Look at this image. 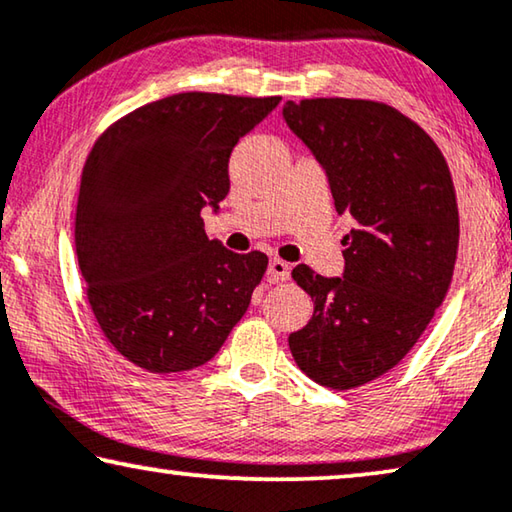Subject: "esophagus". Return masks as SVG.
<instances>
[{"mask_svg":"<svg viewBox=\"0 0 512 512\" xmlns=\"http://www.w3.org/2000/svg\"><path fill=\"white\" fill-rule=\"evenodd\" d=\"M289 264L282 262V259H271L269 262V280L278 282V280H289Z\"/></svg>","mask_w":512,"mask_h":512,"instance_id":"obj_1","label":"esophagus"}]
</instances>
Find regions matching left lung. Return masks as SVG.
<instances>
[{"label": "left lung", "mask_w": 512, "mask_h": 512, "mask_svg": "<svg viewBox=\"0 0 512 512\" xmlns=\"http://www.w3.org/2000/svg\"><path fill=\"white\" fill-rule=\"evenodd\" d=\"M287 125L323 166L339 214L344 278L291 271L314 314L291 332L298 369L330 389H355L394 369L449 291L460 218L451 170L415 120L385 102L310 97L287 102Z\"/></svg>", "instance_id": "8db88e82"}]
</instances>
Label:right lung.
Listing matches in <instances>:
<instances>
[{
    "instance_id": "obj_1",
    "label": "right lung",
    "mask_w": 512,
    "mask_h": 512,
    "mask_svg": "<svg viewBox=\"0 0 512 512\" xmlns=\"http://www.w3.org/2000/svg\"><path fill=\"white\" fill-rule=\"evenodd\" d=\"M280 97L177 93L104 129L81 173L75 246L109 344L150 373L196 369L246 314L269 257L209 241L232 148Z\"/></svg>"
}]
</instances>
